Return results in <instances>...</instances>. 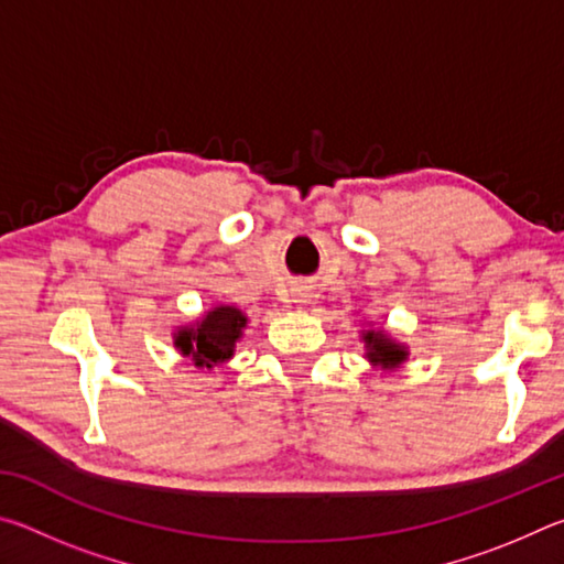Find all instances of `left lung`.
Listing matches in <instances>:
<instances>
[{"label":"left lung","instance_id":"8db88e82","mask_svg":"<svg viewBox=\"0 0 564 564\" xmlns=\"http://www.w3.org/2000/svg\"><path fill=\"white\" fill-rule=\"evenodd\" d=\"M362 340H366V346H368V358L383 368L400 366V362H403L408 356L403 346H398V343L386 338L383 333L368 330V333H362Z\"/></svg>","mask_w":564,"mask_h":564}]
</instances>
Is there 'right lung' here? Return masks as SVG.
<instances>
[{"mask_svg": "<svg viewBox=\"0 0 564 564\" xmlns=\"http://www.w3.org/2000/svg\"><path fill=\"white\" fill-rule=\"evenodd\" d=\"M246 316L231 305H218L196 328H184L176 336V348L194 358L196 366L214 368L234 356L236 340L241 338Z\"/></svg>", "mask_w": 564, "mask_h": 564, "instance_id": "obj_1", "label": "right lung"}]
</instances>
